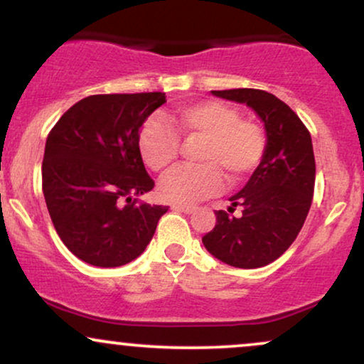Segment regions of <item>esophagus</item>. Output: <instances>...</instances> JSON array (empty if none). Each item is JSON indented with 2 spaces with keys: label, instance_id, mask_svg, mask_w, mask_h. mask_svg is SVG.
<instances>
[{
  "label": "esophagus",
  "instance_id": "34e87169",
  "mask_svg": "<svg viewBox=\"0 0 364 364\" xmlns=\"http://www.w3.org/2000/svg\"><path fill=\"white\" fill-rule=\"evenodd\" d=\"M172 208L175 210H182V213L186 214H192L196 210V205H187V204H173Z\"/></svg>",
  "mask_w": 364,
  "mask_h": 364
}]
</instances>
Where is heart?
<instances>
[{"label": "heart", "instance_id": "b5f03b06", "mask_svg": "<svg viewBox=\"0 0 364 364\" xmlns=\"http://www.w3.org/2000/svg\"><path fill=\"white\" fill-rule=\"evenodd\" d=\"M173 127L150 119L140 133V154L154 172H165L178 160L182 141L197 143L199 165L175 168L160 181V196L170 203H197L216 194L223 176L230 183L246 181L262 164L267 136L257 121L241 118L235 106L205 100L182 106Z\"/></svg>", "mask_w": 364, "mask_h": 364}]
</instances>
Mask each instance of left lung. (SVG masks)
<instances>
[{
	"mask_svg": "<svg viewBox=\"0 0 364 364\" xmlns=\"http://www.w3.org/2000/svg\"><path fill=\"white\" fill-rule=\"evenodd\" d=\"M214 96L245 102L267 129V150L248 183L231 197V208L216 210V226L204 235L210 255L236 268L275 262L294 243L309 214L316 183L311 133L284 101L259 89H226ZM237 205L242 214L229 213Z\"/></svg>",
	"mask_w": 364,
	"mask_h": 364,
	"instance_id": "left-lung-1",
	"label": "left lung"
}]
</instances>
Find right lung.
<instances>
[{
	"label": "right lung",
	"instance_id": "right-lung-1",
	"mask_svg": "<svg viewBox=\"0 0 364 364\" xmlns=\"http://www.w3.org/2000/svg\"><path fill=\"white\" fill-rule=\"evenodd\" d=\"M165 92L94 94L50 129L42 161L48 214L75 257L94 267L127 264L145 251L167 205L132 200L155 187L140 154V128Z\"/></svg>",
	"mask_w": 364,
	"mask_h": 364
}]
</instances>
